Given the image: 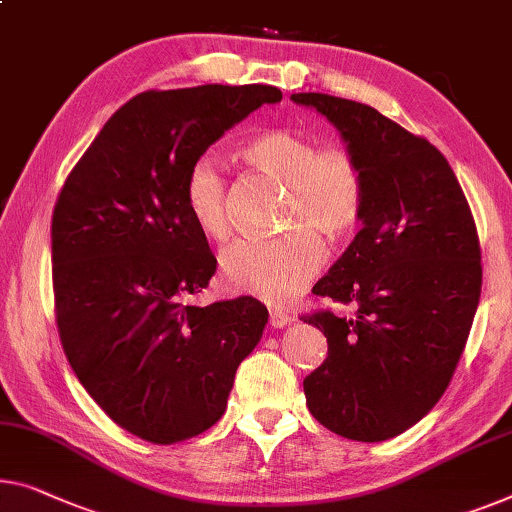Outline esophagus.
<instances>
[{
    "label": "esophagus",
    "instance_id": "obj_1",
    "mask_svg": "<svg viewBox=\"0 0 512 512\" xmlns=\"http://www.w3.org/2000/svg\"><path fill=\"white\" fill-rule=\"evenodd\" d=\"M269 322H271L273 329H282V326L292 324V322H294V317L289 315V312H282V310H271V317H269Z\"/></svg>",
    "mask_w": 512,
    "mask_h": 512
}]
</instances>
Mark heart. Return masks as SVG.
Returning a JSON list of instances; mask_svg holds the SVG:
<instances>
[{
  "instance_id": "heart-1",
  "label": "heart",
  "mask_w": 512,
  "mask_h": 512,
  "mask_svg": "<svg viewBox=\"0 0 512 512\" xmlns=\"http://www.w3.org/2000/svg\"><path fill=\"white\" fill-rule=\"evenodd\" d=\"M250 165L287 186L285 225L276 239H236L220 253V271L236 292L271 305L289 303L317 276L326 246L317 232L333 241L347 239L363 218L365 179L361 165L345 149H319L308 135L289 128L262 133L241 149ZM183 202L190 218L211 239L230 230L227 179L213 156H200L188 167Z\"/></svg>"
}]
</instances>
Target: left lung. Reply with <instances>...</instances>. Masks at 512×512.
I'll use <instances>...</instances> for the list:
<instances>
[{
    "instance_id": "1",
    "label": "left lung",
    "mask_w": 512,
    "mask_h": 512,
    "mask_svg": "<svg viewBox=\"0 0 512 512\" xmlns=\"http://www.w3.org/2000/svg\"><path fill=\"white\" fill-rule=\"evenodd\" d=\"M338 128L361 165V232L317 282L354 317L315 312L329 356L303 379L310 414L340 437L384 441L439 402L467 345L483 269L476 223L437 147L370 105L292 94Z\"/></svg>"
}]
</instances>
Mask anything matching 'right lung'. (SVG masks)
<instances>
[{"label":"right lung","instance_id":"right-lung-1","mask_svg":"<svg viewBox=\"0 0 512 512\" xmlns=\"http://www.w3.org/2000/svg\"><path fill=\"white\" fill-rule=\"evenodd\" d=\"M269 85L144 91L112 114L52 213L59 338L85 391L151 444L197 437L225 414L269 310L253 296L183 303L216 273L183 202L188 167L262 105Z\"/></svg>","mask_w":512,"mask_h":512}]
</instances>
